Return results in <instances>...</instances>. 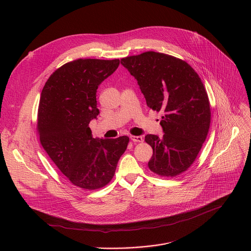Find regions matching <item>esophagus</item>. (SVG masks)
Returning a JSON list of instances; mask_svg holds the SVG:
<instances>
[{
    "label": "esophagus",
    "instance_id": "esophagus-1",
    "mask_svg": "<svg viewBox=\"0 0 251 251\" xmlns=\"http://www.w3.org/2000/svg\"><path fill=\"white\" fill-rule=\"evenodd\" d=\"M130 138L133 142H137V143H141V142H143V140H144L142 136H131Z\"/></svg>",
    "mask_w": 251,
    "mask_h": 251
}]
</instances>
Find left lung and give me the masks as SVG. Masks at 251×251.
Returning a JSON list of instances; mask_svg holds the SVG:
<instances>
[{
	"label": "left lung",
	"instance_id": "8db88e82",
	"mask_svg": "<svg viewBox=\"0 0 251 251\" xmlns=\"http://www.w3.org/2000/svg\"><path fill=\"white\" fill-rule=\"evenodd\" d=\"M121 63L137 79L148 107L164 113L163 137H145L153 149L149 169L160 176L181 175L196 161L210 125V103L201 77L185 60L162 52L145 51L123 57Z\"/></svg>",
	"mask_w": 251,
	"mask_h": 251
}]
</instances>
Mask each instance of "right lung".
<instances>
[{
  "instance_id": "right-lung-1",
  "label": "right lung",
  "mask_w": 251,
  "mask_h": 251,
  "mask_svg": "<svg viewBox=\"0 0 251 251\" xmlns=\"http://www.w3.org/2000/svg\"><path fill=\"white\" fill-rule=\"evenodd\" d=\"M119 59L78 58L58 67L47 80L40 99V142L68 181L83 190L108 185L126 151L129 137H92L89 122L99 114L98 85L119 66Z\"/></svg>"
}]
</instances>
